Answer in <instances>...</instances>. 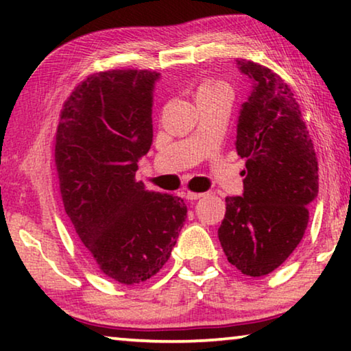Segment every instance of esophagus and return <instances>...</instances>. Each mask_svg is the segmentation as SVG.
I'll return each mask as SVG.
<instances>
[{
    "mask_svg": "<svg viewBox=\"0 0 351 351\" xmlns=\"http://www.w3.org/2000/svg\"><path fill=\"white\" fill-rule=\"evenodd\" d=\"M206 193H195V192H186V198L189 201H195V199H199L201 197H204Z\"/></svg>",
    "mask_w": 351,
    "mask_h": 351,
    "instance_id": "34e87169",
    "label": "esophagus"
}]
</instances>
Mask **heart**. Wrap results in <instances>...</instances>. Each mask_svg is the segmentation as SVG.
I'll return each mask as SVG.
<instances>
[{
  "label": "heart",
  "instance_id": "b5f03b06",
  "mask_svg": "<svg viewBox=\"0 0 351 351\" xmlns=\"http://www.w3.org/2000/svg\"><path fill=\"white\" fill-rule=\"evenodd\" d=\"M217 86H223V85H219V83H207V85H204L203 88H217Z\"/></svg>",
  "mask_w": 351,
  "mask_h": 351
}]
</instances>
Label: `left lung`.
I'll return each instance as SVG.
<instances>
[{"label": "left lung", "mask_w": 351, "mask_h": 351, "mask_svg": "<svg viewBox=\"0 0 351 351\" xmlns=\"http://www.w3.org/2000/svg\"><path fill=\"white\" fill-rule=\"evenodd\" d=\"M251 93L237 121V153L246 158L241 197L226 198L218 239L229 263L251 277L277 269L299 245L319 192L317 159L299 104L280 77L237 60Z\"/></svg>", "instance_id": "obj_1"}]
</instances>
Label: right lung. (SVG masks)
<instances>
[{
    "mask_svg": "<svg viewBox=\"0 0 351 351\" xmlns=\"http://www.w3.org/2000/svg\"><path fill=\"white\" fill-rule=\"evenodd\" d=\"M161 74L114 69L75 88L60 114L56 164L74 232L106 277L145 282L169 260L187 206L148 192L136 170L153 142V91Z\"/></svg>",
    "mask_w": 351,
    "mask_h": 351,
    "instance_id": "right-lung-1",
    "label": "right lung"
}]
</instances>
